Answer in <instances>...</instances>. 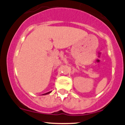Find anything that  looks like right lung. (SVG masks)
<instances>
[{"label":"right lung","instance_id":"1","mask_svg":"<svg viewBox=\"0 0 125 125\" xmlns=\"http://www.w3.org/2000/svg\"><path fill=\"white\" fill-rule=\"evenodd\" d=\"M51 92H48V93H46V94H43L42 95H46V94H51Z\"/></svg>","mask_w":125,"mask_h":125}]
</instances>
